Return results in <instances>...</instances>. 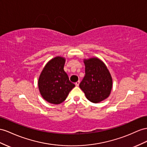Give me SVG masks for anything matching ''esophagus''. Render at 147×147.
Wrapping results in <instances>:
<instances>
[{
    "mask_svg": "<svg viewBox=\"0 0 147 147\" xmlns=\"http://www.w3.org/2000/svg\"><path fill=\"white\" fill-rule=\"evenodd\" d=\"M80 79L78 78V81L76 82V85L78 86L79 85H80Z\"/></svg>",
    "mask_w": 147,
    "mask_h": 147,
    "instance_id": "34e87169",
    "label": "esophagus"
}]
</instances>
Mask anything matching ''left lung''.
<instances>
[{
  "label": "left lung",
  "instance_id": "8db88e82",
  "mask_svg": "<svg viewBox=\"0 0 147 147\" xmlns=\"http://www.w3.org/2000/svg\"><path fill=\"white\" fill-rule=\"evenodd\" d=\"M65 61V58L56 56L45 65L40 74L38 81L39 91L49 103H62L75 87L64 71Z\"/></svg>",
  "mask_w": 147,
  "mask_h": 147
}]
</instances>
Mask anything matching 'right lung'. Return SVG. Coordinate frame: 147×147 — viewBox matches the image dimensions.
Here are the masks:
<instances>
[{"label":"right lung","instance_id":"obj_1","mask_svg":"<svg viewBox=\"0 0 147 147\" xmlns=\"http://www.w3.org/2000/svg\"><path fill=\"white\" fill-rule=\"evenodd\" d=\"M85 76L80 88L89 101L101 102L109 96L112 88V79L105 63L96 57L84 59Z\"/></svg>","mask_w":147,"mask_h":147}]
</instances>
